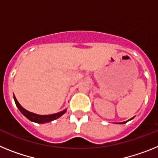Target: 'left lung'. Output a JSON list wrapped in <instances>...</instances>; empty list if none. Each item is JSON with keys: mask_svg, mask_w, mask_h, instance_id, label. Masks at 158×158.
<instances>
[{"mask_svg": "<svg viewBox=\"0 0 158 158\" xmlns=\"http://www.w3.org/2000/svg\"><path fill=\"white\" fill-rule=\"evenodd\" d=\"M133 118H130V120H128V121H126V122H123V123H118V124H125V123H127V122H129V121H130V120H131V119H133Z\"/></svg>", "mask_w": 158, "mask_h": 158, "instance_id": "left-lung-1", "label": "left lung"}]
</instances>
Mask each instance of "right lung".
I'll list each match as a JSON object with an SVG mask.
<instances>
[{"label": "right lung", "instance_id": "add662e5", "mask_svg": "<svg viewBox=\"0 0 158 158\" xmlns=\"http://www.w3.org/2000/svg\"><path fill=\"white\" fill-rule=\"evenodd\" d=\"M13 98H14L15 103H16V106L19 109L21 114L24 116H25L28 119H29L30 121L33 122V123H40V124H43V123H49V122H52L53 120H56V119L59 118L60 117H61L64 114L66 113L67 111V109L64 110L62 111L58 112L56 114H48V115H41V114H37L32 113V112H30L27 110L24 109V107H22V106L20 105L18 102L17 99L16 98L15 95H13Z\"/></svg>", "mask_w": 158, "mask_h": 158}]
</instances>
